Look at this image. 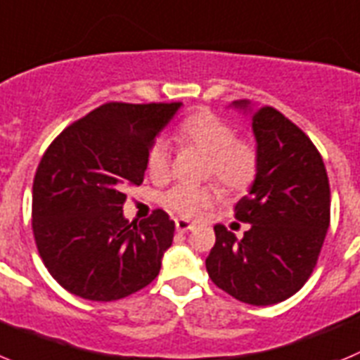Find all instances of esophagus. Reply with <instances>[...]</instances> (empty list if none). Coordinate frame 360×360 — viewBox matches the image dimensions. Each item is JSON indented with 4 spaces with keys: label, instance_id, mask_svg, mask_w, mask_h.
Instances as JSON below:
<instances>
[{
    "label": "esophagus",
    "instance_id": "obj_1",
    "mask_svg": "<svg viewBox=\"0 0 360 360\" xmlns=\"http://www.w3.org/2000/svg\"><path fill=\"white\" fill-rule=\"evenodd\" d=\"M193 228H195V224H193V222H190V220H184V219H177L176 220V229H177V231H181V233L192 231Z\"/></svg>",
    "mask_w": 360,
    "mask_h": 360
}]
</instances>
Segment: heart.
Returning a JSON list of instances; mask_svg holds the SVG:
<instances>
[{"label": "heart", "mask_w": 360, "mask_h": 360, "mask_svg": "<svg viewBox=\"0 0 360 360\" xmlns=\"http://www.w3.org/2000/svg\"><path fill=\"white\" fill-rule=\"evenodd\" d=\"M177 138L208 156V177L219 181L229 192H242L258 172V152L249 141L236 140V131L210 111L188 116L177 129ZM147 170L152 179H167L170 174V143L158 138L147 154ZM219 200L215 186L177 184L165 193L163 202L184 219H200Z\"/></svg>", "instance_id": "b5f03b06"}]
</instances>
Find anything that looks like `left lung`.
<instances>
[{"mask_svg": "<svg viewBox=\"0 0 360 360\" xmlns=\"http://www.w3.org/2000/svg\"><path fill=\"white\" fill-rule=\"evenodd\" d=\"M231 105L251 115L257 140V177L235 206L251 226L236 238L217 224L206 271L235 300L267 307L296 294L316 267L330 226L328 176L309 136L280 111L249 100Z\"/></svg>", "mask_w": 360, "mask_h": 360, "instance_id": "8db88e82", "label": "left lung"}]
</instances>
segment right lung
<instances>
[{
	"instance_id": "right-lung-1",
	"label": "right lung",
	"mask_w": 360,
	"mask_h": 360,
	"mask_svg": "<svg viewBox=\"0 0 360 360\" xmlns=\"http://www.w3.org/2000/svg\"><path fill=\"white\" fill-rule=\"evenodd\" d=\"M181 105L103 103L44 152L32 190V228L48 273L68 292L115 301L160 274L176 224L163 210L129 224L125 190L143 183L148 148Z\"/></svg>"
}]
</instances>
